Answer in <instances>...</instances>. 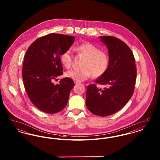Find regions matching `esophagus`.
I'll use <instances>...</instances> for the list:
<instances>
[{
  "instance_id": "obj_1",
  "label": "esophagus",
  "mask_w": 160,
  "mask_h": 160,
  "mask_svg": "<svg viewBox=\"0 0 160 160\" xmlns=\"http://www.w3.org/2000/svg\"><path fill=\"white\" fill-rule=\"evenodd\" d=\"M74 83L75 84H79V83H80V82H77V81H74Z\"/></svg>"
}]
</instances>
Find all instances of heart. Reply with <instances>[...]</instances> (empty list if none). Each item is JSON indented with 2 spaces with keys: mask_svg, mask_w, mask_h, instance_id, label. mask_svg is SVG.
<instances>
[{
  "mask_svg": "<svg viewBox=\"0 0 160 160\" xmlns=\"http://www.w3.org/2000/svg\"><path fill=\"white\" fill-rule=\"evenodd\" d=\"M77 52L85 57L82 68L72 69L66 72L65 76L74 81L81 82L93 77L97 78L102 76L109 65V56L106 52L90 42H83L75 48ZM72 54L71 50H67L61 54L60 59L63 67L70 68L72 63Z\"/></svg>",
  "mask_w": 160,
  "mask_h": 160,
  "instance_id": "heart-1",
  "label": "heart"
}]
</instances>
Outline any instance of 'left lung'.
I'll return each mask as SVG.
<instances>
[{"instance_id":"obj_1","label":"left lung","mask_w":160,"mask_h":160,"mask_svg":"<svg viewBox=\"0 0 160 160\" xmlns=\"http://www.w3.org/2000/svg\"><path fill=\"white\" fill-rule=\"evenodd\" d=\"M108 48L109 65L106 72L88 86L86 104L93 114L107 116L122 109L133 95L137 68L134 54L121 39L100 37ZM101 84L102 89L97 86Z\"/></svg>"}]
</instances>
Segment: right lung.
Wrapping results in <instances>:
<instances>
[{"label":"right lung","instance_id":"right-lung-1","mask_svg":"<svg viewBox=\"0 0 160 160\" xmlns=\"http://www.w3.org/2000/svg\"><path fill=\"white\" fill-rule=\"evenodd\" d=\"M74 39L73 36L50 33L36 39L24 55L22 76L25 90L33 104L47 113L63 109L74 86L68 77L61 79L59 84L53 83L63 74L60 56Z\"/></svg>","mask_w":160,"mask_h":160}]
</instances>
